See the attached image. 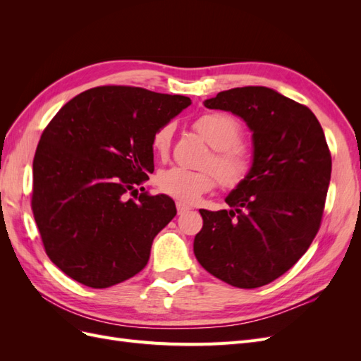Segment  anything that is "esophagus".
I'll return each instance as SVG.
<instances>
[{"mask_svg": "<svg viewBox=\"0 0 361 361\" xmlns=\"http://www.w3.org/2000/svg\"><path fill=\"white\" fill-rule=\"evenodd\" d=\"M176 207H178V214H179V215H182V214H185V212L191 211V207H190L188 204L182 203V202H178V203H176Z\"/></svg>", "mask_w": 361, "mask_h": 361, "instance_id": "obj_1", "label": "esophagus"}]
</instances>
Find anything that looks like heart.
Here are the masks:
<instances>
[{
	"instance_id": "1",
	"label": "heart",
	"mask_w": 361,
	"mask_h": 361,
	"mask_svg": "<svg viewBox=\"0 0 361 361\" xmlns=\"http://www.w3.org/2000/svg\"><path fill=\"white\" fill-rule=\"evenodd\" d=\"M194 129L214 149L207 164L216 173L218 182L227 188L243 183L253 169V157L245 146L238 143L243 137V129L236 120L224 113H206L195 118ZM171 135V125L161 126L154 134L152 150L155 157L166 158L169 155ZM213 173L207 170L194 171L183 167H170L157 174V187L179 202L194 203L215 187Z\"/></svg>"
}]
</instances>
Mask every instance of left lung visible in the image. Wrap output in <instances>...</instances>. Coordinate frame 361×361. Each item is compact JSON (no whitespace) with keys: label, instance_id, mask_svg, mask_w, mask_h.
I'll return each mask as SVG.
<instances>
[{"label":"left lung","instance_id":"left-lung-1","mask_svg":"<svg viewBox=\"0 0 361 361\" xmlns=\"http://www.w3.org/2000/svg\"><path fill=\"white\" fill-rule=\"evenodd\" d=\"M203 104L244 120L253 134V169L226 197L231 209H200L194 255L228 285L260 288L297 264L318 233L330 150L309 108L268 87H236Z\"/></svg>","mask_w":361,"mask_h":361}]
</instances>
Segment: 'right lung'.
<instances>
[{"instance_id": "add662e5", "label": "right lung", "mask_w": 361, "mask_h": 361, "mask_svg": "<svg viewBox=\"0 0 361 361\" xmlns=\"http://www.w3.org/2000/svg\"><path fill=\"white\" fill-rule=\"evenodd\" d=\"M188 105L187 96L105 85L75 96L51 120L32 161L31 207L64 274L104 289L147 265L176 206L137 187L154 173L152 137Z\"/></svg>"}]
</instances>
